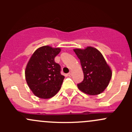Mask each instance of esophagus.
Here are the masks:
<instances>
[{
    "instance_id": "obj_1",
    "label": "esophagus",
    "mask_w": 132,
    "mask_h": 132,
    "mask_svg": "<svg viewBox=\"0 0 132 132\" xmlns=\"http://www.w3.org/2000/svg\"><path fill=\"white\" fill-rule=\"evenodd\" d=\"M71 75H72V74H71V72H70V73H68V77H71Z\"/></svg>"
}]
</instances>
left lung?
Listing matches in <instances>:
<instances>
[{
    "label": "left lung",
    "mask_w": 132,
    "mask_h": 132,
    "mask_svg": "<svg viewBox=\"0 0 132 132\" xmlns=\"http://www.w3.org/2000/svg\"><path fill=\"white\" fill-rule=\"evenodd\" d=\"M80 61L84 72V80L78 84V89L89 95L102 93L108 86L112 77V71L104 57L95 48L74 49Z\"/></svg>",
    "instance_id": "obj_1"
}]
</instances>
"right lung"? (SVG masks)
<instances>
[{
  "label": "right lung",
  "mask_w": 132,
  "mask_h": 132,
  "mask_svg": "<svg viewBox=\"0 0 132 132\" xmlns=\"http://www.w3.org/2000/svg\"><path fill=\"white\" fill-rule=\"evenodd\" d=\"M60 52L59 48L41 46L28 62L25 71L27 83L39 98H52L61 89L64 77L61 74V66L54 61Z\"/></svg>",
  "instance_id": "1"
}]
</instances>
